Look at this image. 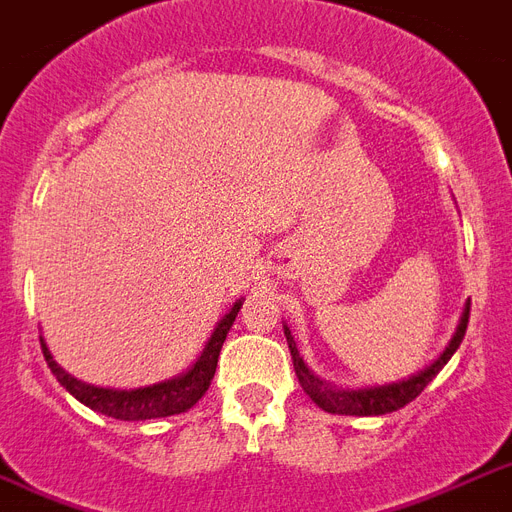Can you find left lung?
Listing matches in <instances>:
<instances>
[{"mask_svg":"<svg viewBox=\"0 0 512 512\" xmlns=\"http://www.w3.org/2000/svg\"><path fill=\"white\" fill-rule=\"evenodd\" d=\"M467 322H470V303H464L462 317H459V325H456V333L451 335V341L443 349L438 360L427 365L419 373L403 378V381H392V384L384 386H365V389H343V386H333L322 381L319 376H314V370L308 368L303 357H300L298 343L292 338L290 327L284 325V335H287V346H290L292 365H295V376H298L303 392H306L314 403L327 413H338V416H384V413L400 411L403 405H408L411 400L424 392V386L438 376L443 365H446L454 351L459 349L464 333H467Z\"/></svg>","mask_w":512,"mask_h":512,"instance_id":"left-lung-1","label":"left lung"}]
</instances>
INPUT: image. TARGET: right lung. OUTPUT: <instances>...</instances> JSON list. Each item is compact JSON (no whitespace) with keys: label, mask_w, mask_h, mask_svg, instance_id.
<instances>
[{"label":"right lung","mask_w":512,"mask_h":512,"mask_svg":"<svg viewBox=\"0 0 512 512\" xmlns=\"http://www.w3.org/2000/svg\"><path fill=\"white\" fill-rule=\"evenodd\" d=\"M244 300H236L228 314L217 322L212 338L206 341L201 357L179 376L169 378V381H158V384L139 386V389H107V386H93L85 381H77L69 376L50 354L45 338H39L42 343V354L48 362L50 373L58 378V384L64 386L66 392L77 397L80 403L88 405L91 411L112 416L120 421H144V419H166V416H177V413L190 411L201 397L206 395V389L212 384L214 370H217V360H220V349L228 330L236 322V314Z\"/></svg>","instance_id":"add662e5"}]
</instances>
